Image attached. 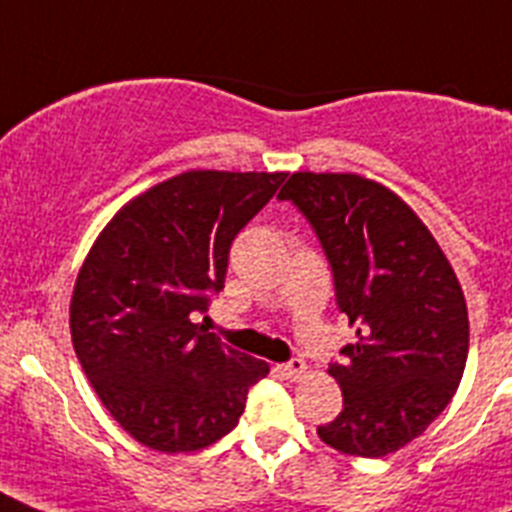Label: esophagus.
<instances>
[{"instance_id":"esophagus-1","label":"esophagus","mask_w":512,"mask_h":512,"mask_svg":"<svg viewBox=\"0 0 512 512\" xmlns=\"http://www.w3.org/2000/svg\"><path fill=\"white\" fill-rule=\"evenodd\" d=\"M279 374H282L284 379H292V382H295V379L305 377L307 364L302 359H292V361H287V364L279 366Z\"/></svg>"}]
</instances>
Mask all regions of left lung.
Returning <instances> with one entry per match:
<instances>
[{"label": "left lung", "instance_id": "1", "mask_svg": "<svg viewBox=\"0 0 512 512\" xmlns=\"http://www.w3.org/2000/svg\"><path fill=\"white\" fill-rule=\"evenodd\" d=\"M325 248L356 343L330 364L343 410L318 436L341 454H395L441 415L461 382L469 315L461 284L418 212L359 174L295 171L279 192Z\"/></svg>", "mask_w": 512, "mask_h": 512}]
</instances>
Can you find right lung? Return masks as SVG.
<instances>
[{"instance_id":"add662e5","label":"right lung","mask_w":512,"mask_h":512,"mask_svg":"<svg viewBox=\"0 0 512 512\" xmlns=\"http://www.w3.org/2000/svg\"><path fill=\"white\" fill-rule=\"evenodd\" d=\"M284 171L189 169L140 192L89 248L69 307L76 359L102 405L161 454L230 433L269 364L194 323L228 271L230 243Z\"/></svg>"}]
</instances>
